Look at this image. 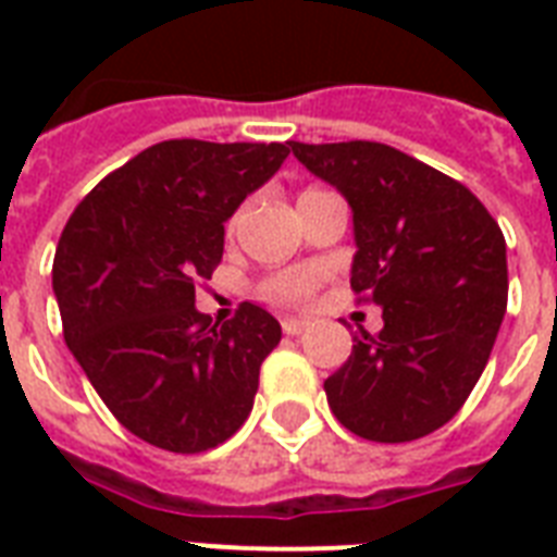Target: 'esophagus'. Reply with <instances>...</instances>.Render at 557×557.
<instances>
[{
  "label": "esophagus",
  "instance_id": "obj_1",
  "mask_svg": "<svg viewBox=\"0 0 557 557\" xmlns=\"http://www.w3.org/2000/svg\"><path fill=\"white\" fill-rule=\"evenodd\" d=\"M309 326V318H283V332L286 335H300Z\"/></svg>",
  "mask_w": 557,
  "mask_h": 557
}]
</instances>
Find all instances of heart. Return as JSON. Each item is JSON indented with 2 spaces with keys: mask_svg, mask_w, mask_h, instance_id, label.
Segmentation results:
<instances>
[{
  "mask_svg": "<svg viewBox=\"0 0 557 557\" xmlns=\"http://www.w3.org/2000/svg\"><path fill=\"white\" fill-rule=\"evenodd\" d=\"M321 280V269L306 265V269H286L271 274L262 283V295L277 300V304H304L306 297L312 295V288Z\"/></svg>",
  "mask_w": 557,
  "mask_h": 557,
  "instance_id": "1",
  "label": "heart"
}]
</instances>
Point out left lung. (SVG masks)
<instances>
[{
    "label": "left lung",
    "instance_id": "1",
    "mask_svg": "<svg viewBox=\"0 0 557 557\" xmlns=\"http://www.w3.org/2000/svg\"><path fill=\"white\" fill-rule=\"evenodd\" d=\"M352 208L349 283L381 306L323 381L335 419L372 442L428 436L466 405L500 332L506 239L466 185L375 141H288Z\"/></svg>",
    "mask_w": 557,
    "mask_h": 557
}]
</instances>
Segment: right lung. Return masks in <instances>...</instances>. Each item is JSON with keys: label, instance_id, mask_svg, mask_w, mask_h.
Wrapping results in <instances>:
<instances>
[{"label": "right lung", "instance_id": "obj_1", "mask_svg": "<svg viewBox=\"0 0 557 557\" xmlns=\"http://www.w3.org/2000/svg\"><path fill=\"white\" fill-rule=\"evenodd\" d=\"M286 156V144L161 141L109 173L60 236L65 344L117 422L156 448H216L251 413L280 323L243 304L210 326L196 283L222 260L227 219Z\"/></svg>", "mask_w": 557, "mask_h": 557}]
</instances>
